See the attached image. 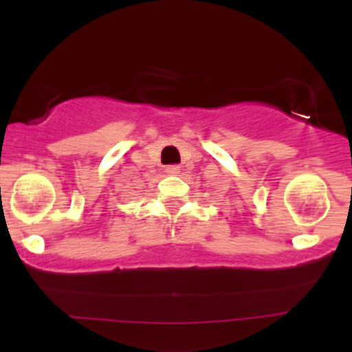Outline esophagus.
Segmentation results:
<instances>
[{"label":"esophagus","instance_id":"34e87169","mask_svg":"<svg viewBox=\"0 0 352 352\" xmlns=\"http://www.w3.org/2000/svg\"><path fill=\"white\" fill-rule=\"evenodd\" d=\"M165 172H166V175H177V173L180 172V166H177V165L165 166Z\"/></svg>","mask_w":352,"mask_h":352}]
</instances>
